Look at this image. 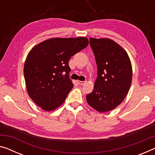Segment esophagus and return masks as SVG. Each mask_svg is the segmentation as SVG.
<instances>
[{
    "label": "esophagus",
    "mask_w": 155,
    "mask_h": 155,
    "mask_svg": "<svg viewBox=\"0 0 155 155\" xmlns=\"http://www.w3.org/2000/svg\"><path fill=\"white\" fill-rule=\"evenodd\" d=\"M77 82L78 83V84H80V85H83V84H85V81H80V80H78L77 81Z\"/></svg>",
    "instance_id": "1"
}]
</instances>
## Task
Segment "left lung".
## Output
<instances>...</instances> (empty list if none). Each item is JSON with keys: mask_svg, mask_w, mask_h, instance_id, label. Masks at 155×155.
<instances>
[{"mask_svg": "<svg viewBox=\"0 0 155 155\" xmlns=\"http://www.w3.org/2000/svg\"><path fill=\"white\" fill-rule=\"evenodd\" d=\"M97 68V77L88 104L101 113L113 110L125 99L132 79L130 59L123 48L108 38L90 37Z\"/></svg>", "mask_w": 155, "mask_h": 155, "instance_id": "obj_1", "label": "left lung"}]
</instances>
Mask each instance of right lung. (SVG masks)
I'll return each mask as SVG.
<instances>
[{
  "instance_id": "obj_1",
  "label": "right lung",
  "mask_w": 155,
  "mask_h": 155,
  "mask_svg": "<svg viewBox=\"0 0 155 155\" xmlns=\"http://www.w3.org/2000/svg\"><path fill=\"white\" fill-rule=\"evenodd\" d=\"M89 44L86 37L51 38L31 49L23 73L31 99L43 110L51 111L65 101L73 84L69 78L71 57Z\"/></svg>"
}]
</instances>
